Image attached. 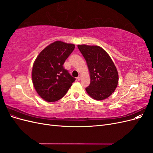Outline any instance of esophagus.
<instances>
[{
  "instance_id": "1",
  "label": "esophagus",
  "mask_w": 153,
  "mask_h": 153,
  "mask_svg": "<svg viewBox=\"0 0 153 153\" xmlns=\"http://www.w3.org/2000/svg\"><path fill=\"white\" fill-rule=\"evenodd\" d=\"M77 80H81V75H78V76L77 77Z\"/></svg>"
}]
</instances>
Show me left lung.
<instances>
[{"mask_svg": "<svg viewBox=\"0 0 153 153\" xmlns=\"http://www.w3.org/2000/svg\"><path fill=\"white\" fill-rule=\"evenodd\" d=\"M90 72L91 83L85 90L91 98L103 100L112 94L118 84V72L112 59L98 46L78 45Z\"/></svg>", "mask_w": 153, "mask_h": 153, "instance_id": "1", "label": "left lung"}]
</instances>
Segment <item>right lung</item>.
<instances>
[{
  "instance_id": "right-lung-1",
  "label": "right lung",
  "mask_w": 153,
  "mask_h": 153,
  "mask_svg": "<svg viewBox=\"0 0 153 153\" xmlns=\"http://www.w3.org/2000/svg\"><path fill=\"white\" fill-rule=\"evenodd\" d=\"M75 47L73 44L55 41L41 51L35 60L32 83L41 98L48 102L62 98L76 80L63 66Z\"/></svg>"
}]
</instances>
